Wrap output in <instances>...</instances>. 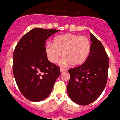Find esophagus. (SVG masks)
Masks as SVG:
<instances>
[{
	"label": "esophagus",
	"mask_w": 120,
	"mask_h": 120,
	"mask_svg": "<svg viewBox=\"0 0 120 120\" xmlns=\"http://www.w3.org/2000/svg\"><path fill=\"white\" fill-rule=\"evenodd\" d=\"M60 70L61 73H63V72H65V71H66V69H63V68H60Z\"/></svg>",
	"instance_id": "34e87169"
}]
</instances>
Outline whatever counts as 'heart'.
Segmentation results:
<instances>
[{
  "mask_svg": "<svg viewBox=\"0 0 120 120\" xmlns=\"http://www.w3.org/2000/svg\"><path fill=\"white\" fill-rule=\"evenodd\" d=\"M91 50L90 40L86 37L77 34H62L55 37L52 43H47L45 52L50 62L56 64L62 52L61 64L78 67L82 65L88 58Z\"/></svg>",
  "mask_w": 120,
  "mask_h": 120,
  "instance_id": "obj_1",
  "label": "heart"
}]
</instances>
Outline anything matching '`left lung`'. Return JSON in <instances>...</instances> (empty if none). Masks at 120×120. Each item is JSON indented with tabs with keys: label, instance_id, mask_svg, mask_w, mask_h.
I'll return each mask as SVG.
<instances>
[{
	"label": "left lung",
	"instance_id": "obj_1",
	"mask_svg": "<svg viewBox=\"0 0 120 120\" xmlns=\"http://www.w3.org/2000/svg\"><path fill=\"white\" fill-rule=\"evenodd\" d=\"M91 50L88 58L80 66L69 70L70 79L68 93L71 100L87 105L97 99L105 87L109 58L100 40L90 33Z\"/></svg>",
	"mask_w": 120,
	"mask_h": 120
}]
</instances>
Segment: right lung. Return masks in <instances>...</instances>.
Here are the masks:
<instances>
[{
    "label": "right lung",
    "instance_id": "obj_1",
    "mask_svg": "<svg viewBox=\"0 0 120 120\" xmlns=\"http://www.w3.org/2000/svg\"><path fill=\"white\" fill-rule=\"evenodd\" d=\"M59 30L33 28L20 40L13 52V71L25 98L40 101L48 97L60 76L59 68L46 57L45 40Z\"/></svg>",
    "mask_w": 120,
    "mask_h": 120
}]
</instances>
